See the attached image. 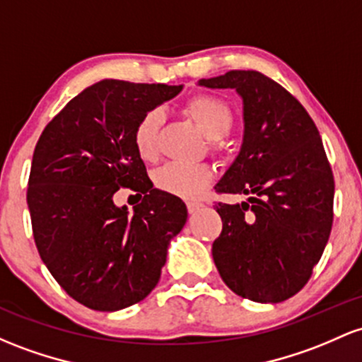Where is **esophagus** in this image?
I'll use <instances>...</instances> for the list:
<instances>
[{"instance_id":"obj_1","label":"esophagus","mask_w":362,"mask_h":362,"mask_svg":"<svg viewBox=\"0 0 362 362\" xmlns=\"http://www.w3.org/2000/svg\"><path fill=\"white\" fill-rule=\"evenodd\" d=\"M202 208V204L201 202H196V201H189L187 202V211L192 214V213H196L197 209H201Z\"/></svg>"}]
</instances>
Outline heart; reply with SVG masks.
I'll return each mask as SVG.
<instances>
[{
  "label": "heart",
  "instance_id": "heart-1",
  "mask_svg": "<svg viewBox=\"0 0 362 362\" xmlns=\"http://www.w3.org/2000/svg\"><path fill=\"white\" fill-rule=\"evenodd\" d=\"M185 113L202 130L209 141H220L233 125V111L223 99L211 94H197L185 103ZM163 113L161 110H149L141 117L134 129V148L139 158L154 161L160 156ZM218 149V148H214ZM213 170L206 165H182L168 163L154 173V185L166 194L196 199L211 184Z\"/></svg>",
  "mask_w": 362,
  "mask_h": 362
}]
</instances>
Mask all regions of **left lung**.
Listing matches in <instances>:
<instances>
[{
  "mask_svg": "<svg viewBox=\"0 0 362 362\" xmlns=\"http://www.w3.org/2000/svg\"><path fill=\"white\" fill-rule=\"evenodd\" d=\"M211 89H235L244 101L239 156L216 184L223 221L213 259L230 291L254 303H281L308 284L333 223V182L323 142L304 106L256 70L202 78Z\"/></svg>",
  "mask_w": 362,
  "mask_h": 362,
  "instance_id": "left-lung-1",
  "label": "left lung"
}]
</instances>
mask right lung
Returning a JSON list of instances; mask_svg holds the SVG:
<instances>
[{
	"label": "right lung",
	"instance_id": "add662e5",
	"mask_svg": "<svg viewBox=\"0 0 362 362\" xmlns=\"http://www.w3.org/2000/svg\"><path fill=\"white\" fill-rule=\"evenodd\" d=\"M180 90L101 81L66 103L35 144L27 189L35 247L59 287L94 311L148 297L187 221L184 202L153 187L134 148L142 115ZM120 187L145 196L132 215L114 206Z\"/></svg>",
	"mask_w": 362,
	"mask_h": 362
}]
</instances>
